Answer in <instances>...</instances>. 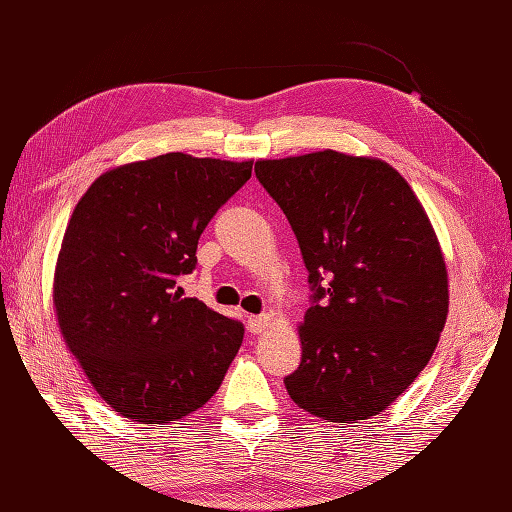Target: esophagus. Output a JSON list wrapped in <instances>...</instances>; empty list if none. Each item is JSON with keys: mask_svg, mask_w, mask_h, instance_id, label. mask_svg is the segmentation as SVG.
Listing matches in <instances>:
<instances>
[{"mask_svg": "<svg viewBox=\"0 0 512 512\" xmlns=\"http://www.w3.org/2000/svg\"><path fill=\"white\" fill-rule=\"evenodd\" d=\"M270 319L266 314H255V317H248V330L250 334H262L268 328Z\"/></svg>", "mask_w": 512, "mask_h": 512, "instance_id": "obj_1", "label": "esophagus"}]
</instances>
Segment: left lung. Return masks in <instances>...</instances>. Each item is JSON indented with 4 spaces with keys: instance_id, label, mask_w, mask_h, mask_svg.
Returning a JSON list of instances; mask_svg holds the SVG:
<instances>
[{
    "instance_id": "left-lung-1",
    "label": "left lung",
    "mask_w": 512,
    "mask_h": 512,
    "mask_svg": "<svg viewBox=\"0 0 512 512\" xmlns=\"http://www.w3.org/2000/svg\"><path fill=\"white\" fill-rule=\"evenodd\" d=\"M295 231L312 290L290 398L328 422L376 416L436 350L449 312L447 266L407 180L376 158L259 160Z\"/></svg>"
}]
</instances>
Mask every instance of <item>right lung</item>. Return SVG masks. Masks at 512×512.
<instances>
[{"instance_id":"right-lung-1","label":"right lung","mask_w":512,"mask_h":512,"mask_svg":"<svg viewBox=\"0 0 512 512\" xmlns=\"http://www.w3.org/2000/svg\"><path fill=\"white\" fill-rule=\"evenodd\" d=\"M253 162L180 151L94 180L65 228L54 308L99 396L132 422L198 411L222 385L244 325L184 297L198 239Z\"/></svg>"}]
</instances>
